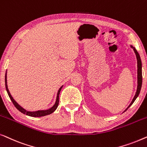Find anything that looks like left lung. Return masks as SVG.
<instances>
[{
	"label": "left lung",
	"instance_id": "8db88e82",
	"mask_svg": "<svg viewBox=\"0 0 147 147\" xmlns=\"http://www.w3.org/2000/svg\"><path fill=\"white\" fill-rule=\"evenodd\" d=\"M131 47L132 49H133V51L134 52H135V55H136V60H137V89H136V92L135 93V96H134V98L133 99V100L131 101V104L129 105V107H127V109H125V111H124V112H125L133 104V102H135V100L137 98L138 95H139L140 93V89H141V86H142V63H141V59H140V55L137 52V51L136 50L135 47H133L132 45H131Z\"/></svg>",
	"mask_w": 147,
	"mask_h": 147
}]
</instances>
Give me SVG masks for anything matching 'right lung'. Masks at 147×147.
<instances>
[{
    "label": "right lung",
    "instance_id": "add662e5",
    "mask_svg": "<svg viewBox=\"0 0 147 147\" xmlns=\"http://www.w3.org/2000/svg\"><path fill=\"white\" fill-rule=\"evenodd\" d=\"M5 86H6V90H7V93L9 94V96L11 98V101L13 103L14 106L16 109H18L20 112H21L22 113H23L24 115H26L28 116H30V117H44V116L50 115L51 113H53L54 111H55L56 109H57L58 105H59V94L60 92H61V88H63V86H61V88H59V90H58L57 92V98H56V102L55 103V105L51 107V108L47 109V110H40V111H26V109H24V108L18 104L17 102H16L15 100L13 98V97L12 96V95L10 93L9 88H8V86H7V72H6L5 74Z\"/></svg>",
    "mask_w": 147,
    "mask_h": 147
}]
</instances>
